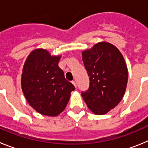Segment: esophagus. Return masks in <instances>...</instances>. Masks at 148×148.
I'll return each mask as SVG.
<instances>
[{
    "label": "esophagus",
    "instance_id": "34e87169",
    "mask_svg": "<svg viewBox=\"0 0 148 148\" xmlns=\"http://www.w3.org/2000/svg\"><path fill=\"white\" fill-rule=\"evenodd\" d=\"M72 83H73V85L75 86V88H76V87H77V84H76V82H75V81H73V82H72Z\"/></svg>",
    "mask_w": 148,
    "mask_h": 148
}]
</instances>
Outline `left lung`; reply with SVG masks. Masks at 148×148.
I'll use <instances>...</instances> for the list:
<instances>
[{
	"instance_id": "8db88e82",
	"label": "left lung",
	"mask_w": 148,
	"mask_h": 148,
	"mask_svg": "<svg viewBox=\"0 0 148 148\" xmlns=\"http://www.w3.org/2000/svg\"><path fill=\"white\" fill-rule=\"evenodd\" d=\"M82 60L90 85L82 96L92 113L105 114L118 105L125 94L128 78L125 59L113 44L99 42L84 51Z\"/></svg>"
}]
</instances>
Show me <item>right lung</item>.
<instances>
[{"label": "right lung", "mask_w": 148, "mask_h": 148, "mask_svg": "<svg viewBox=\"0 0 148 148\" xmlns=\"http://www.w3.org/2000/svg\"><path fill=\"white\" fill-rule=\"evenodd\" d=\"M60 56H51L47 51H32L23 66L21 78L23 92L30 106L39 113L56 116L66 108L70 92L75 90L58 66Z\"/></svg>", "instance_id": "add662e5"}]
</instances>
